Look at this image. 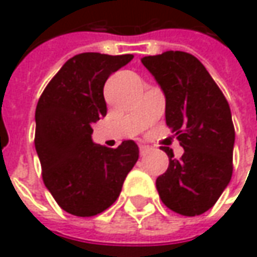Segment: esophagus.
<instances>
[{
	"instance_id": "1",
	"label": "esophagus",
	"mask_w": 257,
	"mask_h": 257,
	"mask_svg": "<svg viewBox=\"0 0 257 257\" xmlns=\"http://www.w3.org/2000/svg\"><path fill=\"white\" fill-rule=\"evenodd\" d=\"M150 149L147 146H140V154L141 156H146V154H149Z\"/></svg>"
}]
</instances>
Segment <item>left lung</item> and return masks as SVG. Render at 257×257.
Returning a JSON list of instances; mask_svg holds the SVG:
<instances>
[{
    "label": "left lung",
    "mask_w": 257,
    "mask_h": 257,
    "mask_svg": "<svg viewBox=\"0 0 257 257\" xmlns=\"http://www.w3.org/2000/svg\"><path fill=\"white\" fill-rule=\"evenodd\" d=\"M141 63L165 96V121L184 149L156 181L171 211L195 216L211 209L232 177L235 128L223 93L199 60L180 51L144 56Z\"/></svg>",
    "instance_id": "left-lung-1"
}]
</instances>
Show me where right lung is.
<instances>
[{
  "mask_svg": "<svg viewBox=\"0 0 257 257\" xmlns=\"http://www.w3.org/2000/svg\"><path fill=\"white\" fill-rule=\"evenodd\" d=\"M133 58L79 53L60 68L38 101L35 149L45 187L75 216H94L114 204L139 160L133 140L117 149L92 140V124L107 113L104 83Z\"/></svg>",
  "mask_w": 257,
  "mask_h": 257,
  "instance_id": "add662e5",
  "label": "right lung"
}]
</instances>
